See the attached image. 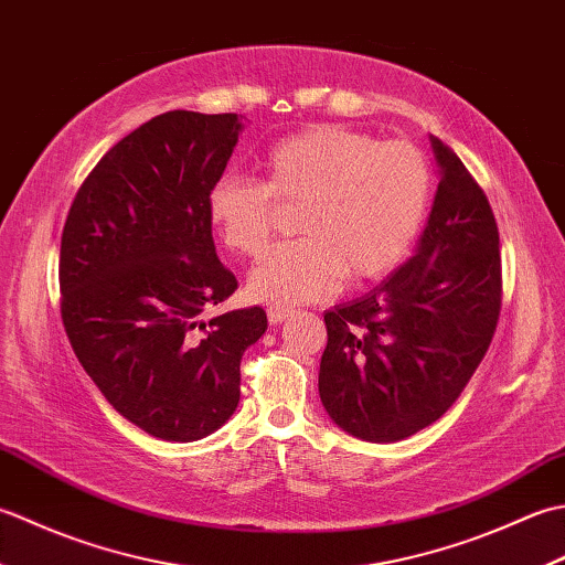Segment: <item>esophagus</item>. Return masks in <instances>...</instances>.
Returning <instances> with one entry per match:
<instances>
[{
	"mask_svg": "<svg viewBox=\"0 0 565 565\" xmlns=\"http://www.w3.org/2000/svg\"><path fill=\"white\" fill-rule=\"evenodd\" d=\"M267 318H269V326H281V322L294 318V310H289V308H269Z\"/></svg>",
	"mask_w": 565,
	"mask_h": 565,
	"instance_id": "1",
	"label": "esophagus"
}]
</instances>
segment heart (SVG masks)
I'll use <instances>...</instances> for the list:
<instances>
[{
    "instance_id": "heart-1",
    "label": "heart",
    "mask_w": 565,
    "mask_h": 565,
    "mask_svg": "<svg viewBox=\"0 0 565 565\" xmlns=\"http://www.w3.org/2000/svg\"><path fill=\"white\" fill-rule=\"evenodd\" d=\"M262 182L223 174L206 194L221 243L255 257L271 233V196L296 201L303 237L274 247L249 274L259 303L291 308L326 301L350 274L374 281L398 267L415 243L429 201V164L413 142H376L342 126H313L264 154Z\"/></svg>"
}]
</instances>
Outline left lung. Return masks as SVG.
<instances>
[{
    "instance_id": "obj_1",
    "label": "left lung",
    "mask_w": 565,
    "mask_h": 565,
    "mask_svg": "<svg viewBox=\"0 0 565 565\" xmlns=\"http://www.w3.org/2000/svg\"><path fill=\"white\" fill-rule=\"evenodd\" d=\"M429 140L439 184L415 255L374 291L326 313L320 401L334 425L364 441L405 439L447 413L500 316L493 209L456 152Z\"/></svg>"
}]
</instances>
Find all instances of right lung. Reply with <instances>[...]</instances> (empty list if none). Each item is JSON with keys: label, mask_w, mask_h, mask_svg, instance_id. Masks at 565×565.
Masks as SVG:
<instances>
[{"label": "right lung", "mask_w": 565, "mask_h": 565, "mask_svg": "<svg viewBox=\"0 0 565 565\" xmlns=\"http://www.w3.org/2000/svg\"><path fill=\"white\" fill-rule=\"evenodd\" d=\"M243 118L167 111L104 154L60 243V313L104 398L148 435L196 441L239 403V359L267 330L259 306L203 320L237 289L215 255L206 194Z\"/></svg>", "instance_id": "1"}]
</instances>
